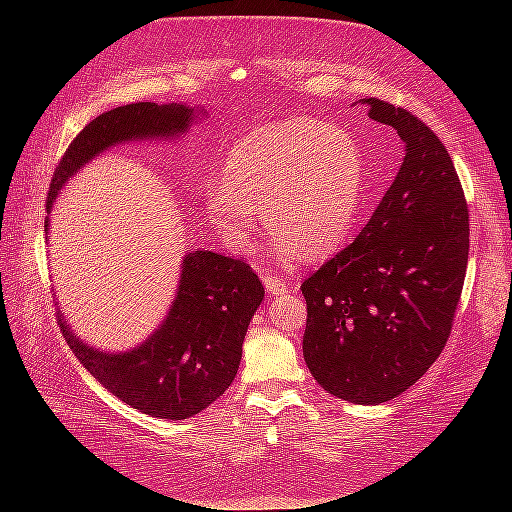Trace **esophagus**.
Returning a JSON list of instances; mask_svg holds the SVG:
<instances>
[{"mask_svg": "<svg viewBox=\"0 0 512 512\" xmlns=\"http://www.w3.org/2000/svg\"><path fill=\"white\" fill-rule=\"evenodd\" d=\"M265 288L269 294H273V297H282V294H288V292H297L299 284L297 282H286L282 280V277L277 275H265Z\"/></svg>", "mask_w": 512, "mask_h": 512, "instance_id": "obj_1", "label": "esophagus"}]
</instances>
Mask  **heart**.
<instances>
[{
	"mask_svg": "<svg viewBox=\"0 0 512 512\" xmlns=\"http://www.w3.org/2000/svg\"><path fill=\"white\" fill-rule=\"evenodd\" d=\"M363 156L331 123H265L230 147L222 179H209L203 207L232 252L252 250L265 211L282 258H327L350 237L361 207Z\"/></svg>",
	"mask_w": 512,
	"mask_h": 512,
	"instance_id": "b5f03b06",
	"label": "heart"
}]
</instances>
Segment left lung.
<instances>
[{
    "label": "left lung",
    "instance_id": "1",
    "mask_svg": "<svg viewBox=\"0 0 512 512\" xmlns=\"http://www.w3.org/2000/svg\"><path fill=\"white\" fill-rule=\"evenodd\" d=\"M397 130L404 162L365 228L301 284L303 356L324 391L378 406L446 346L468 267V205L440 138L406 108L363 98Z\"/></svg>",
    "mask_w": 512,
    "mask_h": 512
}]
</instances>
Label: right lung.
<instances>
[{"label":"right lung","instance_id":"obj_1","mask_svg":"<svg viewBox=\"0 0 512 512\" xmlns=\"http://www.w3.org/2000/svg\"><path fill=\"white\" fill-rule=\"evenodd\" d=\"M205 108L183 102L117 106L85 126L61 158L46 211L64 185L104 151L126 143L181 141ZM51 218L44 228L49 232ZM265 299L258 275L243 260L196 250L181 260L179 286L158 329L141 344L106 352L89 346L57 312L68 346L104 389L138 412L183 421L211 406L237 376L243 339Z\"/></svg>","mask_w":512,"mask_h":512}]
</instances>
